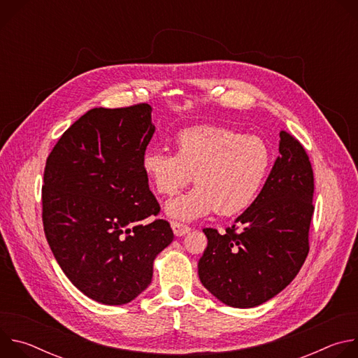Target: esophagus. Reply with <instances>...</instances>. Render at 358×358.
<instances>
[{"instance_id": "esophagus-1", "label": "esophagus", "mask_w": 358, "mask_h": 358, "mask_svg": "<svg viewBox=\"0 0 358 358\" xmlns=\"http://www.w3.org/2000/svg\"><path fill=\"white\" fill-rule=\"evenodd\" d=\"M171 228H173V232H174L176 236H182V235H185V234H188L191 231L189 227H187V225H184L181 222H177V221L171 222Z\"/></svg>"}]
</instances>
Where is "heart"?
<instances>
[{
	"mask_svg": "<svg viewBox=\"0 0 358 358\" xmlns=\"http://www.w3.org/2000/svg\"><path fill=\"white\" fill-rule=\"evenodd\" d=\"M177 152L147 150L141 169L159 194L173 195L194 177L196 187L166 203L169 215L191 221L215 210L235 215L259 195L272 166L268 143L252 134L195 126L176 137Z\"/></svg>",
	"mask_w": 358,
	"mask_h": 358,
	"instance_id": "heart-1",
	"label": "heart"
}]
</instances>
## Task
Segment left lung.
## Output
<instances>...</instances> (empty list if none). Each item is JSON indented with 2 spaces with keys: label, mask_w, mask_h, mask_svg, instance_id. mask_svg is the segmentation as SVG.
Returning a JSON list of instances; mask_svg holds the SVG:
<instances>
[{
  "label": "left lung",
  "mask_w": 358,
  "mask_h": 358,
  "mask_svg": "<svg viewBox=\"0 0 358 358\" xmlns=\"http://www.w3.org/2000/svg\"><path fill=\"white\" fill-rule=\"evenodd\" d=\"M279 157L264 188L232 227L203 228L208 245L198 261L203 287L232 308L259 306L280 293L309 253L315 178L308 152L282 130Z\"/></svg>",
  "instance_id": "obj_1"
}]
</instances>
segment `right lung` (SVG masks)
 I'll return each instance as SVG.
<instances>
[{
    "label": "right lung",
    "instance_id": "obj_1",
    "mask_svg": "<svg viewBox=\"0 0 358 358\" xmlns=\"http://www.w3.org/2000/svg\"><path fill=\"white\" fill-rule=\"evenodd\" d=\"M151 106L94 108L78 119L46 159L42 222L68 279L110 306L136 299L151 282L152 262L174 238L155 220L160 206L141 159L155 134Z\"/></svg>",
    "mask_w": 358,
    "mask_h": 358
}]
</instances>
